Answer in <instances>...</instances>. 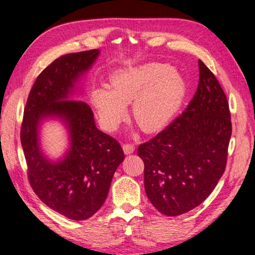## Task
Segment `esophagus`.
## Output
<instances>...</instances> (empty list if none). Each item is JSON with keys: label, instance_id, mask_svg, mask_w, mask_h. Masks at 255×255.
<instances>
[{"label": "esophagus", "instance_id": "1", "mask_svg": "<svg viewBox=\"0 0 255 255\" xmlns=\"http://www.w3.org/2000/svg\"><path fill=\"white\" fill-rule=\"evenodd\" d=\"M122 148H123V151H124L125 155H130V153L134 151V149H135L134 145L131 144V143H124L122 145Z\"/></svg>", "mask_w": 255, "mask_h": 255}]
</instances>
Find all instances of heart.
<instances>
[{"label":"heart","mask_w":255,"mask_h":255,"mask_svg":"<svg viewBox=\"0 0 255 255\" xmlns=\"http://www.w3.org/2000/svg\"><path fill=\"white\" fill-rule=\"evenodd\" d=\"M185 96V82L172 66L159 62L128 66L114 71L111 89L97 87L91 103L100 124L115 130L127 116V104L133 102L135 122L144 132H158L176 115Z\"/></svg>","instance_id":"obj_1"}]
</instances>
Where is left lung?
<instances>
[{"instance_id": "1", "label": "left lung", "mask_w": 255, "mask_h": 255, "mask_svg": "<svg viewBox=\"0 0 255 255\" xmlns=\"http://www.w3.org/2000/svg\"><path fill=\"white\" fill-rule=\"evenodd\" d=\"M199 73L198 89L182 115L137 148L149 201L169 217L201 204L226 168L232 135L226 95L201 60Z\"/></svg>"}]
</instances>
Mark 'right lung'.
Wrapping results in <instances>:
<instances>
[{
  "label": "right lung",
  "mask_w": 255,
  "mask_h": 255,
  "mask_svg": "<svg viewBox=\"0 0 255 255\" xmlns=\"http://www.w3.org/2000/svg\"><path fill=\"white\" fill-rule=\"evenodd\" d=\"M99 53H71L52 62L29 93L20 131L33 192L46 206L72 220L88 219L102 208L113 175L124 160L118 141L96 128L89 105L69 99ZM47 118L61 119L69 133L70 147L56 162L43 155L39 143L40 125Z\"/></svg>",
  "instance_id": "obj_1"
}]
</instances>
